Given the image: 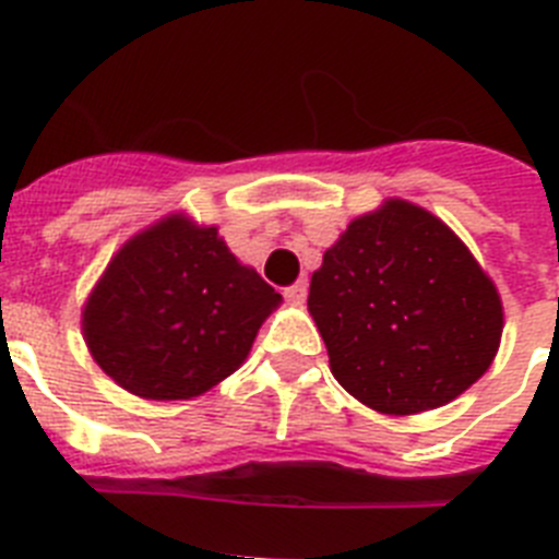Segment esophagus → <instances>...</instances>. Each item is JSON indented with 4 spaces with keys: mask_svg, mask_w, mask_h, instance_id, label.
Here are the masks:
<instances>
[{
    "mask_svg": "<svg viewBox=\"0 0 559 559\" xmlns=\"http://www.w3.org/2000/svg\"><path fill=\"white\" fill-rule=\"evenodd\" d=\"M285 299H288L290 305H302L305 299H308V283L299 280V283H294L290 288H285Z\"/></svg>",
    "mask_w": 559,
    "mask_h": 559,
    "instance_id": "obj_1",
    "label": "esophagus"
}]
</instances>
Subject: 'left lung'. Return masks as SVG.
<instances>
[{"label": "left lung", "mask_w": 559, "mask_h": 559, "mask_svg": "<svg viewBox=\"0 0 559 559\" xmlns=\"http://www.w3.org/2000/svg\"><path fill=\"white\" fill-rule=\"evenodd\" d=\"M308 308L335 380L397 417L471 389L503 328L496 285L467 246L408 201L347 226L310 280Z\"/></svg>", "instance_id": "1"}]
</instances>
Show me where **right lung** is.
Instances as JSON below:
<instances>
[{
    "label": "right lung",
    "instance_id": "obj_1",
    "mask_svg": "<svg viewBox=\"0 0 559 559\" xmlns=\"http://www.w3.org/2000/svg\"><path fill=\"white\" fill-rule=\"evenodd\" d=\"M215 226L181 215L128 240L88 296L83 335L103 372L147 400H187L229 378L280 305Z\"/></svg>",
    "mask_w": 559,
    "mask_h": 559
}]
</instances>
